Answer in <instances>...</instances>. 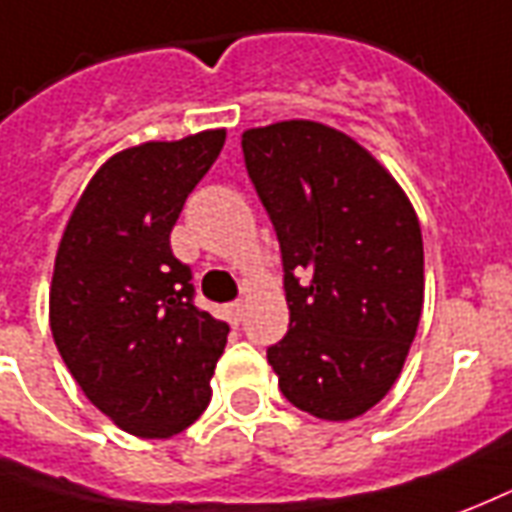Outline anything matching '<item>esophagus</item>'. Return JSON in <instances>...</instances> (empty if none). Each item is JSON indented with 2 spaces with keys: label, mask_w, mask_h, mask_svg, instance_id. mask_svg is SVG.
Segmentation results:
<instances>
[{
  "label": "esophagus",
  "mask_w": 512,
  "mask_h": 512,
  "mask_svg": "<svg viewBox=\"0 0 512 512\" xmlns=\"http://www.w3.org/2000/svg\"><path fill=\"white\" fill-rule=\"evenodd\" d=\"M226 316H229L231 324H240L242 316H245V305L242 302H231L229 308H226Z\"/></svg>",
  "instance_id": "1"
}]
</instances>
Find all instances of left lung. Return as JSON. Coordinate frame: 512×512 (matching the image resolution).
<instances>
[{"mask_svg": "<svg viewBox=\"0 0 512 512\" xmlns=\"http://www.w3.org/2000/svg\"><path fill=\"white\" fill-rule=\"evenodd\" d=\"M242 155L281 242L278 387L319 420H354L390 393L423 313L412 201L368 149L311 119L245 130Z\"/></svg>", "mask_w": 512, "mask_h": 512, "instance_id": "obj_1", "label": "left lung"}]
</instances>
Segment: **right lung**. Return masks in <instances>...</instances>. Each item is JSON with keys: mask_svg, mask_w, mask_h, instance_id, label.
I'll list each match as a JSON object with an SVG mask.
<instances>
[{"mask_svg": "<svg viewBox=\"0 0 512 512\" xmlns=\"http://www.w3.org/2000/svg\"><path fill=\"white\" fill-rule=\"evenodd\" d=\"M226 130L147 141L108 158L59 242L48 319L59 354L100 412L141 439L185 431L210 404L229 324L193 305L171 229Z\"/></svg>", "mask_w": 512, "mask_h": 512, "instance_id": "1", "label": "right lung"}]
</instances>
